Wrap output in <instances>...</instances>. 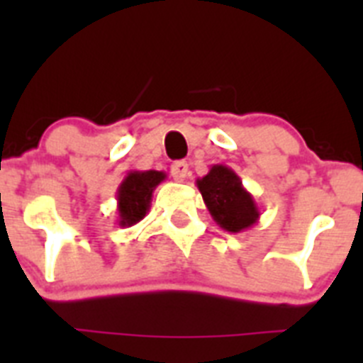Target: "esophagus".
Here are the masks:
<instances>
[{
    "label": "esophagus",
    "instance_id": "esophagus-1",
    "mask_svg": "<svg viewBox=\"0 0 363 363\" xmlns=\"http://www.w3.org/2000/svg\"><path fill=\"white\" fill-rule=\"evenodd\" d=\"M171 174L176 182H184L189 176V163L187 162H174L171 167Z\"/></svg>",
    "mask_w": 363,
    "mask_h": 363
}]
</instances>
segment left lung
Segmentation results:
<instances>
[{
	"instance_id": "1",
	"label": "left lung",
	"mask_w": 363,
	"mask_h": 363,
	"mask_svg": "<svg viewBox=\"0 0 363 363\" xmlns=\"http://www.w3.org/2000/svg\"><path fill=\"white\" fill-rule=\"evenodd\" d=\"M196 185L211 216L223 230L236 234L258 223L259 209L255 196L230 167L213 165L203 178L196 179Z\"/></svg>"
}]
</instances>
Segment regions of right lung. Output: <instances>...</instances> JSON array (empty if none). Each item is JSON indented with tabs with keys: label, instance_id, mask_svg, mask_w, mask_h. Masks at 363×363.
<instances>
[{
	"label": "right lung",
	"instance_id": "1",
	"mask_svg": "<svg viewBox=\"0 0 363 363\" xmlns=\"http://www.w3.org/2000/svg\"><path fill=\"white\" fill-rule=\"evenodd\" d=\"M167 174L163 171H130L116 191L118 225L133 227L142 221L150 209L154 189Z\"/></svg>",
	"mask_w": 363,
	"mask_h": 363
}]
</instances>
